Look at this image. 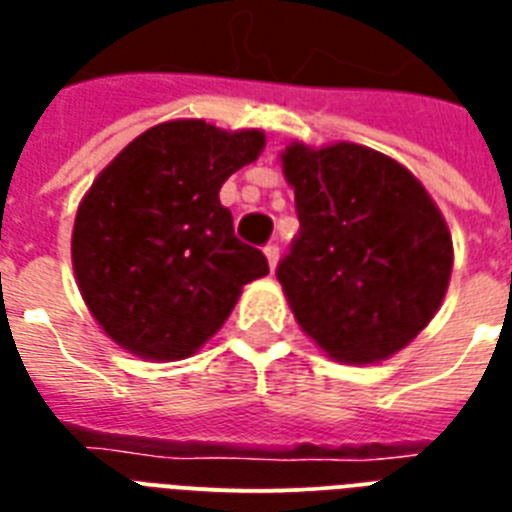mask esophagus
Here are the masks:
<instances>
[{
	"label": "esophagus",
	"instance_id": "34e87169",
	"mask_svg": "<svg viewBox=\"0 0 512 512\" xmlns=\"http://www.w3.org/2000/svg\"><path fill=\"white\" fill-rule=\"evenodd\" d=\"M263 252H265V260H268V265H271V271H276V265H279V247H276V244H268Z\"/></svg>",
	"mask_w": 512,
	"mask_h": 512
}]
</instances>
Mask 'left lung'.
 <instances>
[{
	"mask_svg": "<svg viewBox=\"0 0 512 512\" xmlns=\"http://www.w3.org/2000/svg\"><path fill=\"white\" fill-rule=\"evenodd\" d=\"M300 233L279 276L297 324L329 358L377 364L444 303L452 233L404 164L358 143L281 151Z\"/></svg>",
	"mask_w": 512,
	"mask_h": 512,
	"instance_id": "8db88e82",
	"label": "left lung"
}]
</instances>
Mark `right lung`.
<instances>
[{"mask_svg": "<svg viewBox=\"0 0 512 512\" xmlns=\"http://www.w3.org/2000/svg\"><path fill=\"white\" fill-rule=\"evenodd\" d=\"M263 130L175 119L124 146L79 201L71 263L84 303L116 345L180 361L223 327L268 260L233 236L220 188L263 154Z\"/></svg>", "mask_w": 512, "mask_h": 512, "instance_id": "add662e5", "label": "right lung"}]
</instances>
